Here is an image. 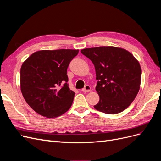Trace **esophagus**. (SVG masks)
Segmentation results:
<instances>
[{
    "label": "esophagus",
    "mask_w": 161,
    "mask_h": 161,
    "mask_svg": "<svg viewBox=\"0 0 161 161\" xmlns=\"http://www.w3.org/2000/svg\"><path fill=\"white\" fill-rule=\"evenodd\" d=\"M91 86L89 85H86L85 86V88L82 89V91L83 92H89L91 91Z\"/></svg>",
    "instance_id": "esophagus-1"
}]
</instances>
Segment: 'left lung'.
Returning <instances> with one entry per match:
<instances>
[{
    "label": "left lung",
    "mask_w": 161,
    "mask_h": 161,
    "mask_svg": "<svg viewBox=\"0 0 161 161\" xmlns=\"http://www.w3.org/2000/svg\"><path fill=\"white\" fill-rule=\"evenodd\" d=\"M93 63L99 101L95 109L116 114L131 103L140 90L141 68L131 53L123 48L101 46L80 51Z\"/></svg>",
    "instance_id": "obj_1"
}]
</instances>
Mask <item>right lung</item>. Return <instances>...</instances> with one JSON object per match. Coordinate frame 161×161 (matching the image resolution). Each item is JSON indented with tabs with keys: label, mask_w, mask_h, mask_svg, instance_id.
I'll use <instances>...</instances> for the list:
<instances>
[{
	"label": "right lung",
	"mask_w": 161,
	"mask_h": 161,
	"mask_svg": "<svg viewBox=\"0 0 161 161\" xmlns=\"http://www.w3.org/2000/svg\"><path fill=\"white\" fill-rule=\"evenodd\" d=\"M79 50L61 49L34 52L21 68V91L27 104L48 118L64 114L72 105L67 69Z\"/></svg>",
	"instance_id": "add662e5"
}]
</instances>
